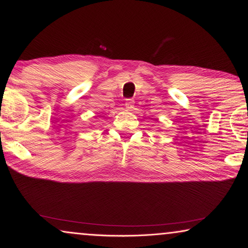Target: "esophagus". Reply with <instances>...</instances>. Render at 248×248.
Wrapping results in <instances>:
<instances>
[{
    "label": "esophagus",
    "mask_w": 248,
    "mask_h": 248,
    "mask_svg": "<svg viewBox=\"0 0 248 248\" xmlns=\"http://www.w3.org/2000/svg\"><path fill=\"white\" fill-rule=\"evenodd\" d=\"M124 105H125V108H127V109H129V110L133 109L134 108V100L133 99H127V100H125V102H124Z\"/></svg>",
    "instance_id": "1"
}]
</instances>
